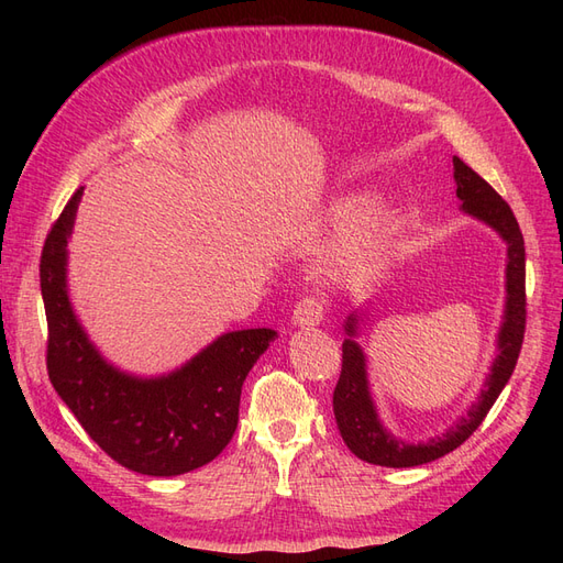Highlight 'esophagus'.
I'll use <instances>...</instances> for the list:
<instances>
[{
  "instance_id": "34e87169",
  "label": "esophagus",
  "mask_w": 563,
  "mask_h": 563,
  "mask_svg": "<svg viewBox=\"0 0 563 563\" xmlns=\"http://www.w3.org/2000/svg\"><path fill=\"white\" fill-rule=\"evenodd\" d=\"M321 317H323V302L314 296L302 298L294 310V323H296V327H302V329L317 327Z\"/></svg>"
}]
</instances>
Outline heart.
Listing matches in <instances>:
<instances>
[{
    "mask_svg": "<svg viewBox=\"0 0 563 563\" xmlns=\"http://www.w3.org/2000/svg\"><path fill=\"white\" fill-rule=\"evenodd\" d=\"M356 207L350 201L338 203L333 218L347 220ZM395 234V218L387 211H371L347 230L343 240L331 251L327 258V272L333 279H350L364 272L373 261H378L389 246Z\"/></svg>",
    "mask_w": 563,
    "mask_h": 563,
    "instance_id": "1",
    "label": "heart"
}]
</instances>
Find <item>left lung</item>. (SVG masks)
<instances>
[{
	"mask_svg": "<svg viewBox=\"0 0 563 563\" xmlns=\"http://www.w3.org/2000/svg\"><path fill=\"white\" fill-rule=\"evenodd\" d=\"M453 178L457 185L455 195L463 201V211L484 220L507 244V300L503 327L498 333V356L490 366L482 395L476 397L463 418L453 422L444 434L432 437L424 444H406V441L391 437L383 428L376 413V406H373L368 391L366 356L360 343L354 340L356 321L360 319H356V314H350L345 323L350 338H345L343 343V371H340L338 385L333 389V413L347 449L371 465L416 467L455 451L484 422L519 360L526 331V249L519 223L509 203L457 157H453Z\"/></svg>",
	"mask_w": 563,
	"mask_h": 563,
	"instance_id": "8db88e82",
	"label": "left lung"
}]
</instances>
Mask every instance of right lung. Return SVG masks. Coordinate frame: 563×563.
Segmentation results:
<instances>
[{
  "mask_svg": "<svg viewBox=\"0 0 563 563\" xmlns=\"http://www.w3.org/2000/svg\"><path fill=\"white\" fill-rule=\"evenodd\" d=\"M81 190L46 234L40 261L48 380L114 463L150 476L192 472L230 444L240 420L242 385L277 331L244 329L220 335L162 378L117 371L91 345L67 298L65 246Z\"/></svg>",
  "mask_w": 563,
  "mask_h": 563,
  "instance_id": "add662e5",
  "label": "right lung"
}]
</instances>
